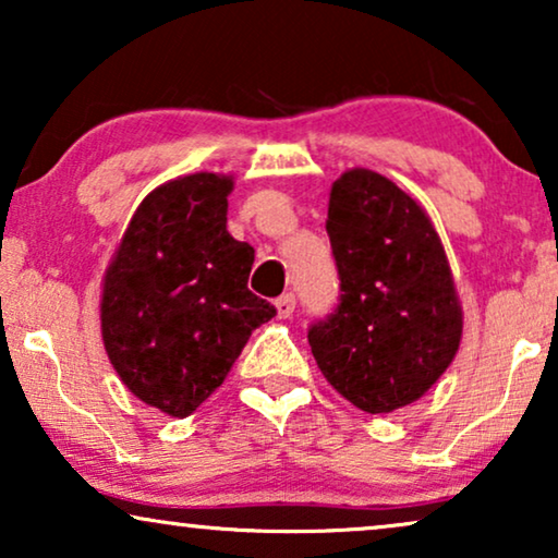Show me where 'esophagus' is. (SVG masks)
I'll use <instances>...</instances> for the list:
<instances>
[{"label":"esophagus","mask_w":558,"mask_h":558,"mask_svg":"<svg viewBox=\"0 0 558 558\" xmlns=\"http://www.w3.org/2000/svg\"><path fill=\"white\" fill-rule=\"evenodd\" d=\"M274 304H277V315H279L281 319H287V317L292 315V312H294V307H296V300H294V294H292V292H287V294H281L279 300L274 302Z\"/></svg>","instance_id":"1"}]
</instances>
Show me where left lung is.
<instances>
[{"label":"left lung","mask_w":558,"mask_h":558,"mask_svg":"<svg viewBox=\"0 0 558 558\" xmlns=\"http://www.w3.org/2000/svg\"><path fill=\"white\" fill-rule=\"evenodd\" d=\"M325 228L340 302L310 327L312 355L353 407L391 414L422 399L460 350L445 246L414 197L363 167L335 180Z\"/></svg>","instance_id":"1"}]
</instances>
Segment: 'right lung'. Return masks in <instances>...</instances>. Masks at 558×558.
<instances>
[{"instance_id":"right-lung-1","label":"right lung","mask_w":558,"mask_h":558,"mask_svg":"<svg viewBox=\"0 0 558 558\" xmlns=\"http://www.w3.org/2000/svg\"><path fill=\"white\" fill-rule=\"evenodd\" d=\"M233 178L195 172L144 197L104 277L101 335L136 399L185 418L277 315L248 289L254 248L226 228Z\"/></svg>"}]
</instances>
